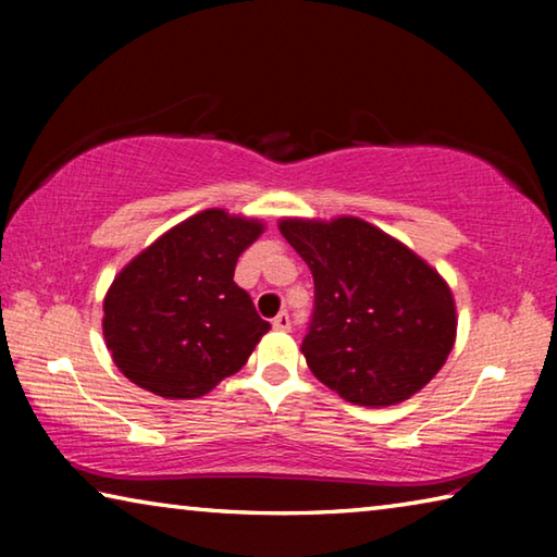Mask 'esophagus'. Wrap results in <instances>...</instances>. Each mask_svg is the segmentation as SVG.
Instances as JSON below:
<instances>
[{
	"mask_svg": "<svg viewBox=\"0 0 557 557\" xmlns=\"http://www.w3.org/2000/svg\"><path fill=\"white\" fill-rule=\"evenodd\" d=\"M272 326L277 329V332H289L292 329V319L287 312H280L275 319H272Z\"/></svg>",
	"mask_w": 557,
	"mask_h": 557,
	"instance_id": "34e87169",
	"label": "esophagus"
}]
</instances>
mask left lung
I'll return each instance as SVG.
<instances>
[{"mask_svg":"<svg viewBox=\"0 0 557 557\" xmlns=\"http://www.w3.org/2000/svg\"><path fill=\"white\" fill-rule=\"evenodd\" d=\"M280 233L314 277L301 354L344 400L385 408L432 381L455 346L457 307L435 268L375 225L282 219Z\"/></svg>","mask_w":557,"mask_h":557,"instance_id":"1","label":"left lung"}]
</instances>
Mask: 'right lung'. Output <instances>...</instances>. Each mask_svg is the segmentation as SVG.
Wrapping results in <instances>:
<instances>
[{
	"instance_id": "1",
	"label": "right lung",
	"mask_w": 557,
	"mask_h": 557,
	"mask_svg": "<svg viewBox=\"0 0 557 557\" xmlns=\"http://www.w3.org/2000/svg\"><path fill=\"white\" fill-rule=\"evenodd\" d=\"M262 231L258 219L206 209L117 272L102 301V334L132 383L191 400L243 369L270 324L233 272Z\"/></svg>"
}]
</instances>
